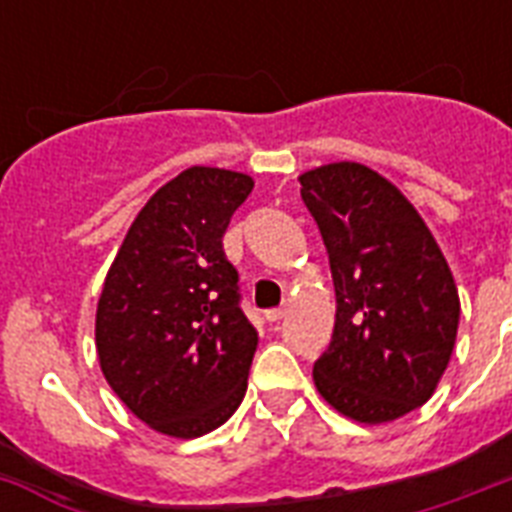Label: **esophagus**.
Instances as JSON below:
<instances>
[{"label":"esophagus","mask_w":512,"mask_h":512,"mask_svg":"<svg viewBox=\"0 0 512 512\" xmlns=\"http://www.w3.org/2000/svg\"><path fill=\"white\" fill-rule=\"evenodd\" d=\"M287 316V308H273V311H265V319L268 321H281Z\"/></svg>","instance_id":"34e87169"}]
</instances>
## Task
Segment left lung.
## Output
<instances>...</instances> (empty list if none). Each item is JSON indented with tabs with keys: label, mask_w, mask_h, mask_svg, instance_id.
<instances>
[{
	"label": "left lung",
	"mask_w": 512,
	"mask_h": 512,
	"mask_svg": "<svg viewBox=\"0 0 512 512\" xmlns=\"http://www.w3.org/2000/svg\"><path fill=\"white\" fill-rule=\"evenodd\" d=\"M327 247L337 313L313 364L321 398L364 425L422 406L449 366L460 295L412 201L380 172L335 162L297 177Z\"/></svg>",
	"instance_id": "left-lung-1"
}]
</instances>
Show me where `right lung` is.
<instances>
[{
    "label": "right lung",
    "mask_w": 512,
    "mask_h": 512,
    "mask_svg": "<svg viewBox=\"0 0 512 512\" xmlns=\"http://www.w3.org/2000/svg\"><path fill=\"white\" fill-rule=\"evenodd\" d=\"M255 180L188 167L146 201L103 281L95 348L103 377L138 420L172 438L220 428L247 393L257 332L223 252Z\"/></svg>",
    "instance_id": "right-lung-1"
}]
</instances>
